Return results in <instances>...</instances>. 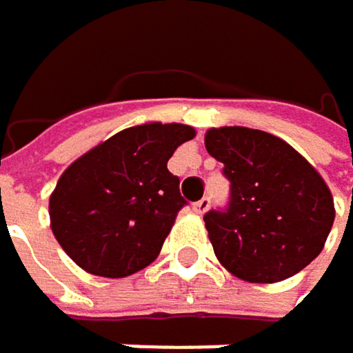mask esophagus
Returning a JSON list of instances; mask_svg holds the SVG:
<instances>
[{"instance_id": "34e87169", "label": "esophagus", "mask_w": 353, "mask_h": 353, "mask_svg": "<svg viewBox=\"0 0 353 353\" xmlns=\"http://www.w3.org/2000/svg\"><path fill=\"white\" fill-rule=\"evenodd\" d=\"M208 206H211V200H208V198H202V200L194 202V211H196L198 215H204V213L208 211Z\"/></svg>"}]
</instances>
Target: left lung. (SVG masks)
I'll return each instance as SVG.
<instances>
[{
  "mask_svg": "<svg viewBox=\"0 0 353 353\" xmlns=\"http://www.w3.org/2000/svg\"><path fill=\"white\" fill-rule=\"evenodd\" d=\"M206 151L223 163L230 202L204 225L217 260L239 279L274 283L311 264L330 234L324 179L285 140L249 128H213Z\"/></svg>",
  "mask_w": 353,
  "mask_h": 353,
  "instance_id": "8db88e82",
  "label": "left lung"
}]
</instances>
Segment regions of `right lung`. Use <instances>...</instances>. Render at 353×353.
Returning a JSON list of instances; mask_svg holds the SVG:
<instances>
[{
  "label": "right lung",
  "mask_w": 353,
  "mask_h": 353,
  "mask_svg": "<svg viewBox=\"0 0 353 353\" xmlns=\"http://www.w3.org/2000/svg\"><path fill=\"white\" fill-rule=\"evenodd\" d=\"M196 136L183 123L121 130L87 151L50 194V230L83 270L121 279L147 268L187 204L168 159Z\"/></svg>",
  "instance_id": "1"
}]
</instances>
